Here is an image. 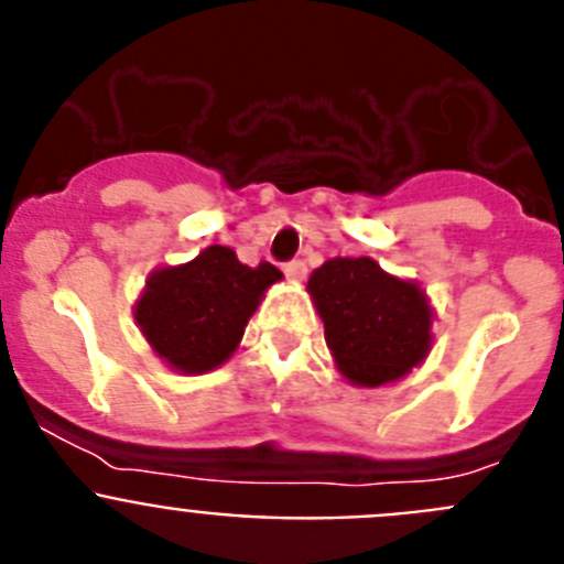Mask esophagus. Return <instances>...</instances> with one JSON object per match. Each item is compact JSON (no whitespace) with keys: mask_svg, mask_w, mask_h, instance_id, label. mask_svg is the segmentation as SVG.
Returning <instances> with one entry per match:
<instances>
[{"mask_svg":"<svg viewBox=\"0 0 564 564\" xmlns=\"http://www.w3.org/2000/svg\"><path fill=\"white\" fill-rule=\"evenodd\" d=\"M282 271H285V276H291V279H305L307 265L302 262V259H291V262H285V265H282Z\"/></svg>","mask_w":564,"mask_h":564,"instance_id":"1","label":"esophagus"}]
</instances>
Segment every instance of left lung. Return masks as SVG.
<instances>
[{
  "instance_id": "1",
  "label": "left lung",
  "mask_w": 564,
  "mask_h": 564,
  "mask_svg": "<svg viewBox=\"0 0 564 564\" xmlns=\"http://www.w3.org/2000/svg\"><path fill=\"white\" fill-rule=\"evenodd\" d=\"M338 370L361 387L406 376L430 352L432 313L415 282L370 257L327 259L307 282Z\"/></svg>"
}]
</instances>
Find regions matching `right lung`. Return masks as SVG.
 <instances>
[{
    "label": "right lung",
    "instance_id": "1",
    "mask_svg": "<svg viewBox=\"0 0 564 564\" xmlns=\"http://www.w3.org/2000/svg\"><path fill=\"white\" fill-rule=\"evenodd\" d=\"M276 279L282 273L271 262L242 265L231 248L212 246L186 265L152 273L134 318L169 367L208 372L231 356Z\"/></svg>",
    "mask_w": 564,
    "mask_h": 564
}]
</instances>
